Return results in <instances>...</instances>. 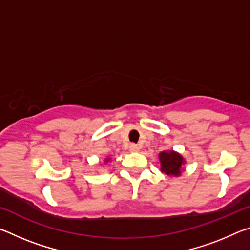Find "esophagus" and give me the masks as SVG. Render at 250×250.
<instances>
[{"label": "esophagus", "instance_id": "esophagus-1", "mask_svg": "<svg viewBox=\"0 0 250 250\" xmlns=\"http://www.w3.org/2000/svg\"><path fill=\"white\" fill-rule=\"evenodd\" d=\"M129 149L132 152H138L139 150H140V146H139L138 145H134V143H131V145L129 146Z\"/></svg>", "mask_w": 250, "mask_h": 250}]
</instances>
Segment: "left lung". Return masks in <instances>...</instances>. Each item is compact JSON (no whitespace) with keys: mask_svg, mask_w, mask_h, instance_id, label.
<instances>
[{"mask_svg":"<svg viewBox=\"0 0 250 250\" xmlns=\"http://www.w3.org/2000/svg\"><path fill=\"white\" fill-rule=\"evenodd\" d=\"M161 171L170 176H179L185 163V160L175 151H163L159 154Z\"/></svg>","mask_w":250,"mask_h":250,"instance_id":"left-lung-1","label":"left lung"}]
</instances>
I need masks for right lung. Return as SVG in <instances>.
<instances>
[{"mask_svg": "<svg viewBox=\"0 0 250 250\" xmlns=\"http://www.w3.org/2000/svg\"><path fill=\"white\" fill-rule=\"evenodd\" d=\"M109 161H110V159H109V158H107V159H105V160H104V162H105V163H107V162H109Z\"/></svg>", "mask_w": 250, "mask_h": 250, "instance_id": "right-lung-1", "label": "right lung"}]
</instances>
